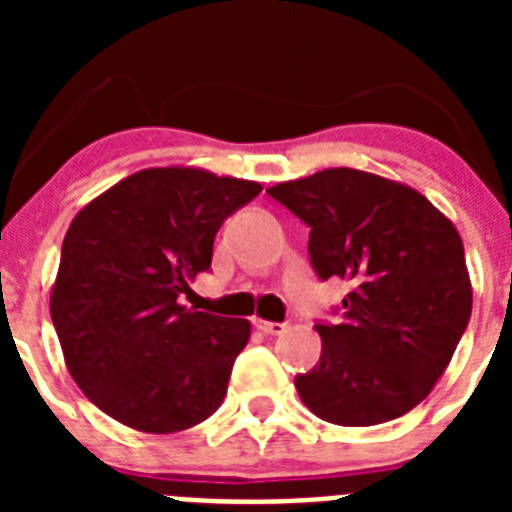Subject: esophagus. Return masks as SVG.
<instances>
[{
  "mask_svg": "<svg viewBox=\"0 0 512 512\" xmlns=\"http://www.w3.org/2000/svg\"><path fill=\"white\" fill-rule=\"evenodd\" d=\"M253 325H256L261 333H266V336H282V333H287V325L284 323H271V320L256 318L253 320Z\"/></svg>",
  "mask_w": 512,
  "mask_h": 512,
  "instance_id": "esophagus-1",
  "label": "esophagus"
}]
</instances>
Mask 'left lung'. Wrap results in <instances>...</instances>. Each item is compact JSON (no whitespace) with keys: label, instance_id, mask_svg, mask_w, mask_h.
I'll return each mask as SVG.
<instances>
[{"label":"left lung","instance_id":"obj_1","mask_svg":"<svg viewBox=\"0 0 512 512\" xmlns=\"http://www.w3.org/2000/svg\"><path fill=\"white\" fill-rule=\"evenodd\" d=\"M266 192L310 225L320 279L348 282L343 320L315 325L323 354L300 400L348 428L395 420L431 395L472 315L464 243L428 197L359 169H323Z\"/></svg>","mask_w":512,"mask_h":512}]
</instances>
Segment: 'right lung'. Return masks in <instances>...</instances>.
<instances>
[{
	"label": "right lung",
	"instance_id": "add662e5",
	"mask_svg": "<svg viewBox=\"0 0 512 512\" xmlns=\"http://www.w3.org/2000/svg\"><path fill=\"white\" fill-rule=\"evenodd\" d=\"M259 192V182L194 166L143 169L71 220L51 318L79 390L117 423L176 433L223 405L251 323L179 297L210 269L225 217Z\"/></svg>",
	"mask_w": 512,
	"mask_h": 512
}]
</instances>
